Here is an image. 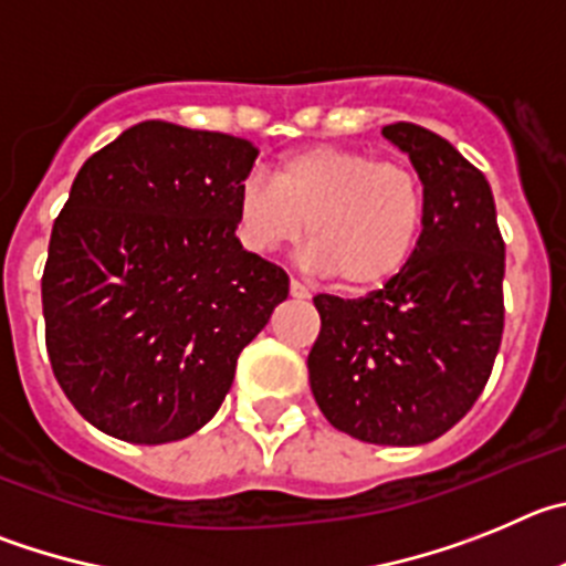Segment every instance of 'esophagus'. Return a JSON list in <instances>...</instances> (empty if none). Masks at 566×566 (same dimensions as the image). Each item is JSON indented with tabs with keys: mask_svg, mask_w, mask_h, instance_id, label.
Returning a JSON list of instances; mask_svg holds the SVG:
<instances>
[{
	"mask_svg": "<svg viewBox=\"0 0 566 566\" xmlns=\"http://www.w3.org/2000/svg\"><path fill=\"white\" fill-rule=\"evenodd\" d=\"M290 295H293V298H310V290L293 279V282H290Z\"/></svg>",
	"mask_w": 566,
	"mask_h": 566,
	"instance_id": "34e87169",
	"label": "esophagus"
}]
</instances>
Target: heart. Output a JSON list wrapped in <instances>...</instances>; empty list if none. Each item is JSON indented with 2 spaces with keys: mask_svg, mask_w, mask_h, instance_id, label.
Wrapping results in <instances>:
<instances>
[{
  "mask_svg": "<svg viewBox=\"0 0 566 566\" xmlns=\"http://www.w3.org/2000/svg\"><path fill=\"white\" fill-rule=\"evenodd\" d=\"M242 242L256 253L295 245L307 228L310 262L344 290L389 282L415 256L426 226L420 177L400 160L346 146H310L248 177L237 195Z\"/></svg>",
  "mask_w": 566,
  "mask_h": 566,
  "instance_id": "heart-1",
  "label": "heart"
}]
</instances>
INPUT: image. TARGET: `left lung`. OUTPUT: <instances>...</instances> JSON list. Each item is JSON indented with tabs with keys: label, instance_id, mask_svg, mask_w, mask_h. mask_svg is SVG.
<instances>
[{
	"label": "left lung",
	"instance_id": "obj_1",
	"mask_svg": "<svg viewBox=\"0 0 566 566\" xmlns=\"http://www.w3.org/2000/svg\"><path fill=\"white\" fill-rule=\"evenodd\" d=\"M426 191L420 245L364 298L315 295L310 389L335 429L375 446H422L468 415L502 344L505 242L491 186L446 137L384 126Z\"/></svg>",
	"mask_w": 566,
	"mask_h": 566
}]
</instances>
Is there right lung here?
<instances>
[{"label":"right lung","instance_id":"obj_1","mask_svg":"<svg viewBox=\"0 0 566 566\" xmlns=\"http://www.w3.org/2000/svg\"><path fill=\"white\" fill-rule=\"evenodd\" d=\"M245 137L144 120L75 175L42 276L53 375L86 422L160 446L217 415L287 273L237 239Z\"/></svg>","mask_w":566,"mask_h":566}]
</instances>
